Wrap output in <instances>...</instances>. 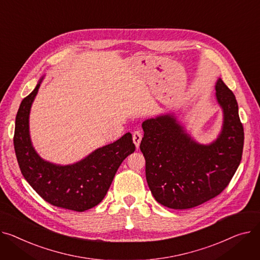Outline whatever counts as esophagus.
Wrapping results in <instances>:
<instances>
[{"mask_svg":"<svg viewBox=\"0 0 260 260\" xmlns=\"http://www.w3.org/2000/svg\"><path fill=\"white\" fill-rule=\"evenodd\" d=\"M133 143L135 144L136 148L140 147V144H141V141H142V137H143V134H142V131L140 130H136L133 132Z\"/></svg>","mask_w":260,"mask_h":260,"instance_id":"obj_1","label":"esophagus"}]
</instances>
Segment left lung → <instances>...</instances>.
Returning a JSON list of instances; mask_svg holds the SVG:
<instances>
[{
  "mask_svg": "<svg viewBox=\"0 0 260 260\" xmlns=\"http://www.w3.org/2000/svg\"><path fill=\"white\" fill-rule=\"evenodd\" d=\"M223 112L220 134L210 145L196 143L173 114L143 123L141 151L146 159V178L157 203L185 210L219 195L240 164L245 133L232 91L221 79L215 85Z\"/></svg>",
  "mask_w": 260,
  "mask_h": 260,
  "instance_id": "8db88e82",
  "label": "left lung"
}]
</instances>
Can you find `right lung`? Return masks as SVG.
Instances as JSON below:
<instances>
[{
  "mask_svg": "<svg viewBox=\"0 0 260 260\" xmlns=\"http://www.w3.org/2000/svg\"><path fill=\"white\" fill-rule=\"evenodd\" d=\"M42 80L22 101L15 117V155L23 176L44 201L58 208L83 212L104 200L118 167L133 153L135 145L128 132L73 165L59 166L41 158L30 140L29 113Z\"/></svg>",
  "mask_w": 260,
  "mask_h": 260,
  "instance_id": "right-lung-1",
  "label": "right lung"
}]
</instances>
